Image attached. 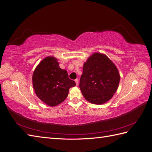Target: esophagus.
Instances as JSON below:
<instances>
[{
	"instance_id": "34e87169",
	"label": "esophagus",
	"mask_w": 152,
	"mask_h": 152,
	"mask_svg": "<svg viewBox=\"0 0 152 152\" xmlns=\"http://www.w3.org/2000/svg\"><path fill=\"white\" fill-rule=\"evenodd\" d=\"M75 83H76V86L79 85V80H78V79H75Z\"/></svg>"
}]
</instances>
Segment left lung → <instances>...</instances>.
I'll return each instance as SVG.
<instances>
[{
	"mask_svg": "<svg viewBox=\"0 0 152 152\" xmlns=\"http://www.w3.org/2000/svg\"><path fill=\"white\" fill-rule=\"evenodd\" d=\"M119 82L120 75L115 64L106 55L96 53L84 64L79 87L87 101L101 104L112 98Z\"/></svg>",
	"mask_w": 152,
	"mask_h": 152,
	"instance_id": "1",
	"label": "left lung"
}]
</instances>
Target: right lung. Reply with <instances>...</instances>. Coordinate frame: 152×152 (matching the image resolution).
<instances>
[{
    "label": "right lung",
    "instance_id": "add662e5",
    "mask_svg": "<svg viewBox=\"0 0 152 152\" xmlns=\"http://www.w3.org/2000/svg\"><path fill=\"white\" fill-rule=\"evenodd\" d=\"M32 82L37 97L50 107L62 103L67 98L69 89L76 85L53 56L44 58L35 68Z\"/></svg>",
    "mask_w": 152,
    "mask_h": 152
}]
</instances>
